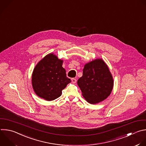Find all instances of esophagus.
Masks as SVG:
<instances>
[{"label":"esophagus","mask_w":146,"mask_h":146,"mask_svg":"<svg viewBox=\"0 0 146 146\" xmlns=\"http://www.w3.org/2000/svg\"><path fill=\"white\" fill-rule=\"evenodd\" d=\"M71 80H72V81L73 83H76V81H77V80H76V78H72L71 79Z\"/></svg>","instance_id":"obj_1"}]
</instances>
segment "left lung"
<instances>
[{
  "label": "left lung",
  "mask_w": 146,
  "mask_h": 146,
  "mask_svg": "<svg viewBox=\"0 0 146 146\" xmlns=\"http://www.w3.org/2000/svg\"><path fill=\"white\" fill-rule=\"evenodd\" d=\"M84 99L90 104L103 102L110 95L113 80L107 65L102 59L86 64L82 76L77 81Z\"/></svg>",
  "instance_id": "obj_1"
}]
</instances>
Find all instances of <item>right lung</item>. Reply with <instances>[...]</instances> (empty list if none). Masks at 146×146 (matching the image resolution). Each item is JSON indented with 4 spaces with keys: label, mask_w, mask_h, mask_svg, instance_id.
<instances>
[{
    "label": "right lung",
    "mask_w": 146,
    "mask_h": 146,
    "mask_svg": "<svg viewBox=\"0 0 146 146\" xmlns=\"http://www.w3.org/2000/svg\"><path fill=\"white\" fill-rule=\"evenodd\" d=\"M63 61L53 53L46 55L35 66L32 74L33 88L39 98L54 100L61 95L62 90L71 82L62 67Z\"/></svg>",
    "instance_id": "add662e5"
}]
</instances>
